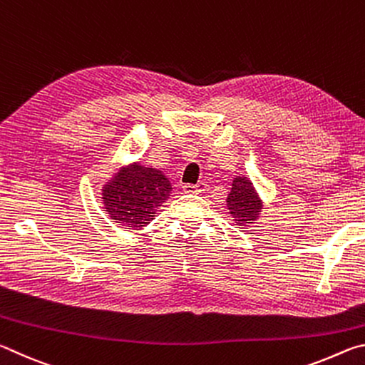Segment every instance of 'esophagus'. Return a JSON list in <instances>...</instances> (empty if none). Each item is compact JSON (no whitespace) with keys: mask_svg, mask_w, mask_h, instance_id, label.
I'll use <instances>...</instances> for the list:
<instances>
[{"mask_svg":"<svg viewBox=\"0 0 365 365\" xmlns=\"http://www.w3.org/2000/svg\"><path fill=\"white\" fill-rule=\"evenodd\" d=\"M206 188H207L206 182H200V183H196V185H183L185 193H196V195H200V193H205Z\"/></svg>","mask_w":365,"mask_h":365,"instance_id":"obj_1","label":"esophagus"}]
</instances>
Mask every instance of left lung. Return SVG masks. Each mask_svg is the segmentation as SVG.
Instances as JSON below:
<instances>
[{
	"instance_id": "left-lung-1",
	"label": "left lung",
	"mask_w": 365,
	"mask_h": 365,
	"mask_svg": "<svg viewBox=\"0 0 365 365\" xmlns=\"http://www.w3.org/2000/svg\"><path fill=\"white\" fill-rule=\"evenodd\" d=\"M262 207V200L250 178L246 175L235 177L227 197V209L235 225L245 228L255 224L261 215Z\"/></svg>"
}]
</instances>
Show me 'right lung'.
<instances>
[{
	"label": "right lung",
	"mask_w": 365,
	"mask_h": 365,
	"mask_svg": "<svg viewBox=\"0 0 365 365\" xmlns=\"http://www.w3.org/2000/svg\"><path fill=\"white\" fill-rule=\"evenodd\" d=\"M103 209L117 225L140 230L169 200L172 185L163 172L140 163L123 165L103 185Z\"/></svg>",
	"instance_id": "right-lung-1"
}]
</instances>
